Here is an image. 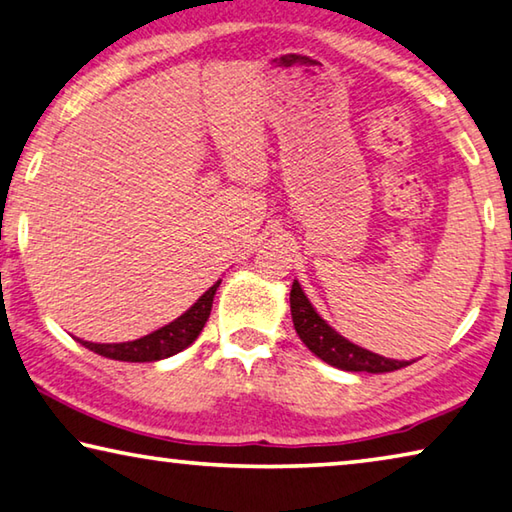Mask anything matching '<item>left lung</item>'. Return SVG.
Returning <instances> with one entry per match:
<instances>
[{
    "label": "left lung",
    "instance_id": "1",
    "mask_svg": "<svg viewBox=\"0 0 512 512\" xmlns=\"http://www.w3.org/2000/svg\"><path fill=\"white\" fill-rule=\"evenodd\" d=\"M291 303V319H294V328L298 337L303 339V344L310 351L321 358L323 362L332 364V367L344 369V371H367V373H385L408 367L410 362L389 360L383 355L371 353L367 348L348 342L346 337L339 335L335 328H330L326 321L321 319L307 300L305 291L300 289L298 280H294L289 294Z\"/></svg>",
    "mask_w": 512,
    "mask_h": 512
}]
</instances>
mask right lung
Instances as JSON below:
<instances>
[{
  "mask_svg": "<svg viewBox=\"0 0 512 512\" xmlns=\"http://www.w3.org/2000/svg\"><path fill=\"white\" fill-rule=\"evenodd\" d=\"M221 285V280L216 282L214 287H209L205 294H202L196 303H193L189 310L182 316H177L175 321H170L168 326L159 328L145 335L141 339H134V342H123V344H93V342H79L84 344L88 351L97 355H104V358L120 360V362H157L170 358V355L184 351L186 346L196 342L200 330L205 328L209 319V312H212V303L216 296V289Z\"/></svg>",
  "mask_w": 512,
  "mask_h": 512,
  "instance_id": "obj_1",
  "label": "right lung"
}]
</instances>
